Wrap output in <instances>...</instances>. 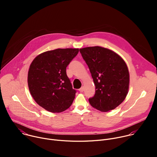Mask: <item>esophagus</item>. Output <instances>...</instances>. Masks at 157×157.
Returning <instances> with one entry per match:
<instances>
[{"mask_svg": "<svg viewBox=\"0 0 157 157\" xmlns=\"http://www.w3.org/2000/svg\"><path fill=\"white\" fill-rule=\"evenodd\" d=\"M79 92H81V93L83 92V91H84V87H81L79 89Z\"/></svg>", "mask_w": 157, "mask_h": 157, "instance_id": "34e87169", "label": "esophagus"}]
</instances>
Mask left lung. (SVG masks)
I'll list each match as a JSON object with an SVG mask.
<instances>
[{"instance_id":"obj_1","label":"left lung","mask_w":157,"mask_h":157,"mask_svg":"<svg viewBox=\"0 0 157 157\" xmlns=\"http://www.w3.org/2000/svg\"><path fill=\"white\" fill-rule=\"evenodd\" d=\"M96 86L90 104L101 112L114 109L125 99L129 87L126 63L117 53L101 47L79 49Z\"/></svg>"}]
</instances>
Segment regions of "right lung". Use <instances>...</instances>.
<instances>
[{"label": "right lung", "instance_id": "add662e5", "mask_svg": "<svg viewBox=\"0 0 157 157\" xmlns=\"http://www.w3.org/2000/svg\"><path fill=\"white\" fill-rule=\"evenodd\" d=\"M78 52V48H58L41 53L33 60L28 73V85L40 106L58 113L71 105L76 91L66 69Z\"/></svg>", "mask_w": 157, "mask_h": 157}]
</instances>
